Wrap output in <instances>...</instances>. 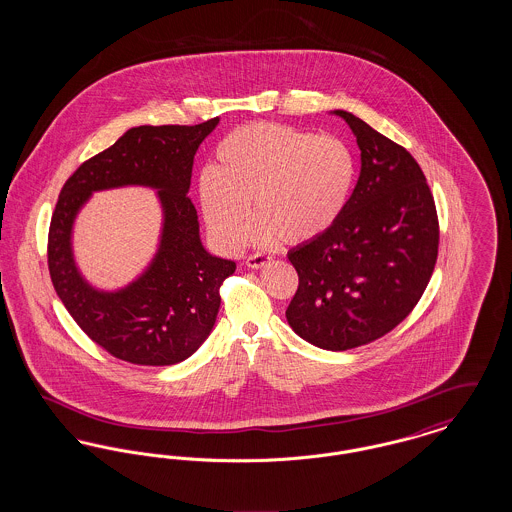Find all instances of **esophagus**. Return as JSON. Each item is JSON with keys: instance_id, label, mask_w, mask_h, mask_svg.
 Masks as SVG:
<instances>
[{"instance_id": "34e87169", "label": "esophagus", "mask_w": 512, "mask_h": 512, "mask_svg": "<svg viewBox=\"0 0 512 512\" xmlns=\"http://www.w3.org/2000/svg\"><path fill=\"white\" fill-rule=\"evenodd\" d=\"M267 263H270V257L263 255V253H257V255H251V257L245 259V265L249 268L265 267Z\"/></svg>"}]
</instances>
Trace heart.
<instances>
[{"mask_svg": "<svg viewBox=\"0 0 512 512\" xmlns=\"http://www.w3.org/2000/svg\"><path fill=\"white\" fill-rule=\"evenodd\" d=\"M357 176L351 147L336 136L278 122L238 126L217 147V165L197 180L201 213L222 247L238 249L249 230L257 245L311 242L347 209Z\"/></svg>", "mask_w": 512, "mask_h": 512, "instance_id": "obj_1", "label": "heart"}]
</instances>
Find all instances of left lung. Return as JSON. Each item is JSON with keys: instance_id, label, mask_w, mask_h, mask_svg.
Wrapping results in <instances>:
<instances>
[{"instance_id": "8db88e82", "label": "left lung", "mask_w": 512, "mask_h": 512, "mask_svg": "<svg viewBox=\"0 0 512 512\" xmlns=\"http://www.w3.org/2000/svg\"><path fill=\"white\" fill-rule=\"evenodd\" d=\"M361 174L341 219L288 253L299 288L286 311L293 332L320 349L378 340L409 317L438 259L434 197L413 155L347 111Z\"/></svg>"}]
</instances>
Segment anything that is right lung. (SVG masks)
<instances>
[{
  "instance_id": "1",
  "label": "right lung",
  "mask_w": 512,
  "mask_h": 512,
  "mask_svg": "<svg viewBox=\"0 0 512 512\" xmlns=\"http://www.w3.org/2000/svg\"><path fill=\"white\" fill-rule=\"evenodd\" d=\"M219 117L195 126H136L65 182L49 226L53 288L76 324L126 363L176 365L209 338L219 315V288L236 263L211 255L199 238L192 199L194 155ZM142 185L158 192L164 220L150 265L126 287L101 291L73 259V222L96 191Z\"/></svg>"
}]
</instances>
